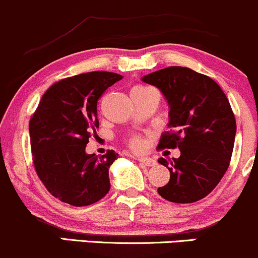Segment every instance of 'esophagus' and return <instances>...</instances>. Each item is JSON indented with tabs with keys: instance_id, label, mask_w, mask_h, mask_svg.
Listing matches in <instances>:
<instances>
[{
	"instance_id": "esophagus-1",
	"label": "esophagus",
	"mask_w": 258,
	"mask_h": 258,
	"mask_svg": "<svg viewBox=\"0 0 258 258\" xmlns=\"http://www.w3.org/2000/svg\"><path fill=\"white\" fill-rule=\"evenodd\" d=\"M138 161L147 166H154L155 164H157V161L153 159V158H149V157H140L138 158Z\"/></svg>"
}]
</instances>
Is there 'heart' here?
<instances>
[{"instance_id":"heart-1","label":"heart","mask_w":258,"mask_h":258,"mask_svg":"<svg viewBox=\"0 0 258 258\" xmlns=\"http://www.w3.org/2000/svg\"><path fill=\"white\" fill-rule=\"evenodd\" d=\"M152 90V88L146 87V86H135L131 89V95H137V94H143V93L149 92ZM130 146L132 147L134 149H141L143 147V141L141 140L138 136H135L130 140Z\"/></svg>"}]
</instances>
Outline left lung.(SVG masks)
<instances>
[{
    "label": "left lung",
    "mask_w": 258,
    "mask_h": 258,
    "mask_svg": "<svg viewBox=\"0 0 258 258\" xmlns=\"http://www.w3.org/2000/svg\"><path fill=\"white\" fill-rule=\"evenodd\" d=\"M142 81L157 87L169 105L170 131L158 147L181 153L158 160L170 171L158 194L175 203L197 202L213 191L230 163L236 122L228 98L213 79L187 67L155 71Z\"/></svg>",
    "instance_id": "1"
}]
</instances>
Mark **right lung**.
<instances>
[{"label":"right lung","instance_id":"obj_1","mask_svg":"<svg viewBox=\"0 0 258 258\" xmlns=\"http://www.w3.org/2000/svg\"><path fill=\"white\" fill-rule=\"evenodd\" d=\"M120 79L121 75L100 71L62 79L45 92L30 118L36 174L62 202L83 207L109 192V169L118 154L107 151L98 158L86 147L99 127L98 99Z\"/></svg>","mask_w":258,"mask_h":258}]
</instances>
